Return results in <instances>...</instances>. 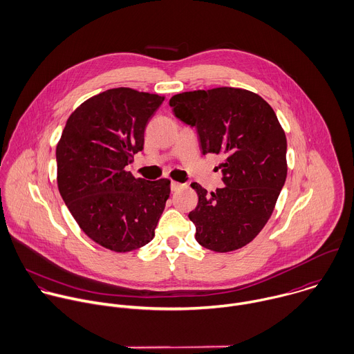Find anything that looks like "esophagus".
I'll return each mask as SVG.
<instances>
[{
    "mask_svg": "<svg viewBox=\"0 0 354 354\" xmlns=\"http://www.w3.org/2000/svg\"><path fill=\"white\" fill-rule=\"evenodd\" d=\"M182 183H179V182H171V190L172 192H176V190H179V189H182Z\"/></svg>",
    "mask_w": 354,
    "mask_h": 354,
    "instance_id": "34e87169",
    "label": "esophagus"
}]
</instances>
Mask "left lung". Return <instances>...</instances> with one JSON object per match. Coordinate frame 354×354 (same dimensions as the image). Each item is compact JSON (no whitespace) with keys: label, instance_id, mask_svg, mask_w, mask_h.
Here are the masks:
<instances>
[{"label":"left lung","instance_id":"obj_1","mask_svg":"<svg viewBox=\"0 0 354 354\" xmlns=\"http://www.w3.org/2000/svg\"><path fill=\"white\" fill-rule=\"evenodd\" d=\"M169 106L196 128L203 154L223 157L225 187L208 193L192 183L197 243L215 252L247 245L268 223L287 178V139L274 110L259 95L229 86L178 93Z\"/></svg>","mask_w":354,"mask_h":354}]
</instances>
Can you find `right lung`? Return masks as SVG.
Returning a JSON list of instances; mask_svg holds the SVG:
<instances>
[{"instance_id": "1", "label": "right lung", "mask_w": 354, "mask_h": 354, "mask_svg": "<svg viewBox=\"0 0 354 354\" xmlns=\"http://www.w3.org/2000/svg\"><path fill=\"white\" fill-rule=\"evenodd\" d=\"M162 102L131 88L107 89L73 111L56 147L64 204L91 240L114 252L150 243L169 197L168 179L150 182L125 171Z\"/></svg>"}]
</instances>
